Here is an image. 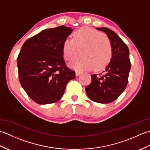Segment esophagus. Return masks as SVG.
Listing matches in <instances>:
<instances>
[{
  "label": "esophagus",
  "mask_w": 150,
  "mask_h": 150,
  "mask_svg": "<svg viewBox=\"0 0 150 150\" xmlns=\"http://www.w3.org/2000/svg\"><path fill=\"white\" fill-rule=\"evenodd\" d=\"M75 73H76V75H77V76H79V75H80L81 73V71H78V70H77V71H75Z\"/></svg>",
  "instance_id": "34e87169"
}]
</instances>
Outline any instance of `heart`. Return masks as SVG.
<instances>
[{
  "label": "heart",
  "mask_w": 150,
  "mask_h": 150,
  "mask_svg": "<svg viewBox=\"0 0 150 150\" xmlns=\"http://www.w3.org/2000/svg\"><path fill=\"white\" fill-rule=\"evenodd\" d=\"M82 55L69 64L71 68L78 69L99 70L110 62L112 57V46L105 35L90 28L76 30L72 39H66L63 44L62 53L67 61H71L79 55Z\"/></svg>",
  "instance_id": "heart-1"
}]
</instances>
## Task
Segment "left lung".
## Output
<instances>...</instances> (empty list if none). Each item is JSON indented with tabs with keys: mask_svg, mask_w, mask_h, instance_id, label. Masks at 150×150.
<instances>
[{
	"mask_svg": "<svg viewBox=\"0 0 150 150\" xmlns=\"http://www.w3.org/2000/svg\"><path fill=\"white\" fill-rule=\"evenodd\" d=\"M106 33L112 46V57L104 71L91 75V82L86 87L88 97L94 102L108 104L115 100L125 90L131 69L129 49L117 34L108 28H98Z\"/></svg>",
	"mask_w": 150,
	"mask_h": 150,
	"instance_id": "obj_1",
	"label": "left lung"
}]
</instances>
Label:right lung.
Listing matches in <instances>:
<instances>
[{
  "mask_svg": "<svg viewBox=\"0 0 150 150\" xmlns=\"http://www.w3.org/2000/svg\"><path fill=\"white\" fill-rule=\"evenodd\" d=\"M60 26L40 31L24 43L17 57L18 79L28 96L36 103H55L63 96L75 72L67 67L62 47L72 32Z\"/></svg>",
  "mask_w": 150,
  "mask_h": 150,
  "instance_id": "add662e5",
  "label": "right lung"
}]
</instances>
